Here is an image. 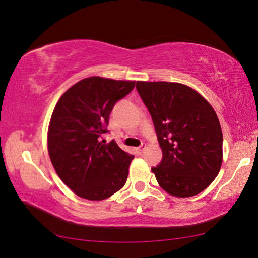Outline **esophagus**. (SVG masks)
<instances>
[{"label":"esophagus","mask_w":258,"mask_h":258,"mask_svg":"<svg viewBox=\"0 0 258 258\" xmlns=\"http://www.w3.org/2000/svg\"><path fill=\"white\" fill-rule=\"evenodd\" d=\"M146 148H147V146H146V143H142V145L141 146H140L139 148H138V152H139V154L140 155H142L143 154V152H145V150H146Z\"/></svg>","instance_id":"esophagus-1"}]
</instances>
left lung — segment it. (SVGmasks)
Wrapping results in <instances>:
<instances>
[{
	"label": "left lung",
	"instance_id": "1",
	"mask_svg": "<svg viewBox=\"0 0 258 258\" xmlns=\"http://www.w3.org/2000/svg\"><path fill=\"white\" fill-rule=\"evenodd\" d=\"M149 110L163 160L151 171L163 190L178 198L200 194L223 160V134L213 107L192 87L172 82H137Z\"/></svg>",
	"mask_w": 258,
	"mask_h": 258
}]
</instances>
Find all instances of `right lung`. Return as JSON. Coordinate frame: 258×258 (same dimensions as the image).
Returning a JSON list of instances; mask_svg holds the SVG:
<instances>
[{
  "label": "right lung",
  "mask_w": 258,
  "mask_h": 258,
  "mask_svg": "<svg viewBox=\"0 0 258 258\" xmlns=\"http://www.w3.org/2000/svg\"><path fill=\"white\" fill-rule=\"evenodd\" d=\"M135 81L100 76L77 82L61 95L47 130V151L56 174L78 197L103 200L125 185L134 156L113 141L106 143L115 103Z\"/></svg>",
  "instance_id": "right-lung-1"
}]
</instances>
